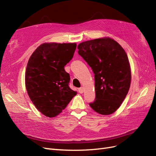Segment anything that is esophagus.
I'll return each mask as SVG.
<instances>
[{"label": "esophagus", "mask_w": 156, "mask_h": 156, "mask_svg": "<svg viewBox=\"0 0 156 156\" xmlns=\"http://www.w3.org/2000/svg\"><path fill=\"white\" fill-rule=\"evenodd\" d=\"M78 91H79V92L80 94H82V93H83V92H84V88H83V87L79 88L78 89Z\"/></svg>", "instance_id": "obj_1"}]
</instances>
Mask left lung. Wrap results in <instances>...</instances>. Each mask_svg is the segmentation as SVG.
<instances>
[{
  "label": "left lung",
  "instance_id": "left-lung-1",
  "mask_svg": "<svg viewBox=\"0 0 156 156\" xmlns=\"http://www.w3.org/2000/svg\"><path fill=\"white\" fill-rule=\"evenodd\" d=\"M77 49L94 73L96 98L90 106L100 115L112 114L120 107L130 87L131 74L126 53L109 37L82 42Z\"/></svg>",
  "mask_w": 156,
  "mask_h": 156
}]
</instances>
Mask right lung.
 Returning a JSON list of instances; mask_svg holds the SVG:
<instances>
[{
  "mask_svg": "<svg viewBox=\"0 0 156 156\" xmlns=\"http://www.w3.org/2000/svg\"><path fill=\"white\" fill-rule=\"evenodd\" d=\"M76 46L75 43H44L29 60L25 72L27 93L37 109L46 116L58 115L77 94L69 88V75L64 69Z\"/></svg>",
  "mask_w": 156,
  "mask_h": 156,
  "instance_id": "right-lung-1",
  "label": "right lung"
}]
</instances>
